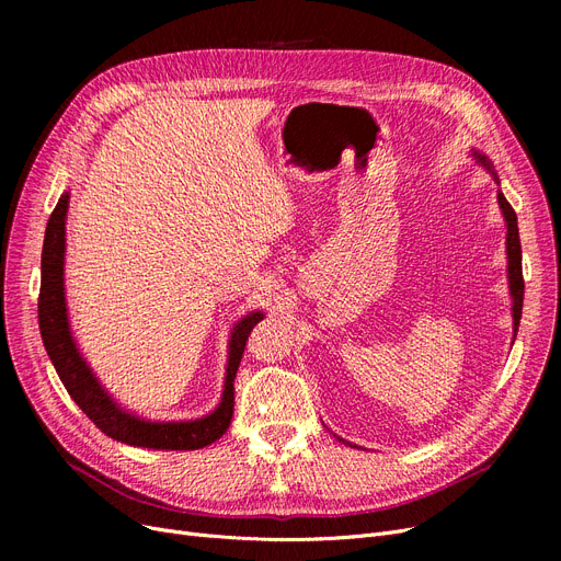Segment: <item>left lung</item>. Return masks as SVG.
<instances>
[{"label":"left lung","mask_w":561,"mask_h":561,"mask_svg":"<svg viewBox=\"0 0 561 561\" xmlns=\"http://www.w3.org/2000/svg\"><path fill=\"white\" fill-rule=\"evenodd\" d=\"M478 154V152H476ZM480 163H484L486 168H491V163L478 154ZM497 202L500 209L505 214L507 220V259H510V290L514 298V334L518 332V322H520V313H523V290H525V282H523V256H520V239H518V222H516V211L512 209V204L505 199L503 193H497Z\"/></svg>","instance_id":"obj_1"}]
</instances>
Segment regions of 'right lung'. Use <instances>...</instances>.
Segmentation results:
<instances>
[{
    "label": "right lung",
    "mask_w": 561,
    "mask_h": 561,
    "mask_svg": "<svg viewBox=\"0 0 561 561\" xmlns=\"http://www.w3.org/2000/svg\"><path fill=\"white\" fill-rule=\"evenodd\" d=\"M68 193L58 199L45 229L43 259H41V296H38V322L47 355L61 377L70 398L79 404L83 414L91 419L106 436L123 440L129 446L157 448V450H197L220 438L233 414V377L243 359L245 343L252 328L263 318L254 311L245 316L231 332L229 364L225 377L222 402L214 414L186 421V423H147L117 407L108 393L100 387L98 377L81 359L79 350L70 336L66 296H64V252H66V214Z\"/></svg>",
    "instance_id": "1"
}]
</instances>
